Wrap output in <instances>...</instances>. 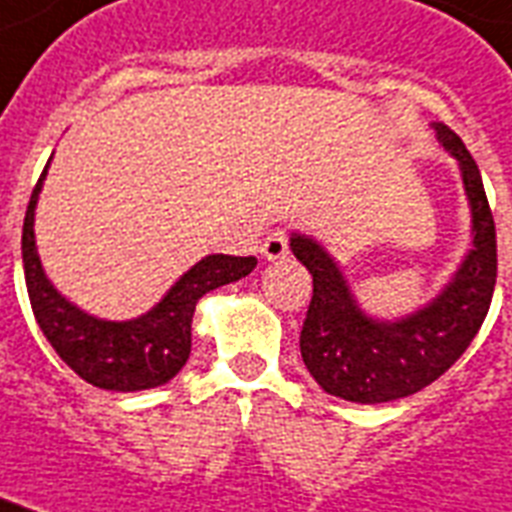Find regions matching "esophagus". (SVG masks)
Listing matches in <instances>:
<instances>
[{
	"instance_id": "obj_1",
	"label": "esophagus",
	"mask_w": 512,
	"mask_h": 512,
	"mask_svg": "<svg viewBox=\"0 0 512 512\" xmlns=\"http://www.w3.org/2000/svg\"><path fill=\"white\" fill-rule=\"evenodd\" d=\"M260 252H263L265 260H271V263H276V260H284V257L289 255L287 231L268 233V239L263 241V247H260Z\"/></svg>"
}]
</instances>
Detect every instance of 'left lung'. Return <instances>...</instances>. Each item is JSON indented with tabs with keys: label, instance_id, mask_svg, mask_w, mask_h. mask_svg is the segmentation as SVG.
Segmentation results:
<instances>
[{
	"label": "left lung",
	"instance_id": "obj_1",
	"mask_svg": "<svg viewBox=\"0 0 512 512\" xmlns=\"http://www.w3.org/2000/svg\"><path fill=\"white\" fill-rule=\"evenodd\" d=\"M438 143L457 159L470 207V249L441 292L401 319H377L358 305L324 244L292 233L289 249L313 276L300 353L329 396L356 404L406 398L438 380L468 350L492 305L497 233L478 164L457 132L433 122Z\"/></svg>",
	"mask_w": 512,
	"mask_h": 512
}]
</instances>
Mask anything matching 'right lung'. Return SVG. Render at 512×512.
<instances>
[{
	"label": "right lung",
	"mask_w": 512,
	"mask_h": 512,
	"mask_svg": "<svg viewBox=\"0 0 512 512\" xmlns=\"http://www.w3.org/2000/svg\"><path fill=\"white\" fill-rule=\"evenodd\" d=\"M52 159V156H50ZM50 167V162H47ZM44 167L23 220V271L36 324L63 361L95 388L132 393L170 382L191 356V321L196 303L212 289L255 271V257L207 255L191 265L148 313L108 321L84 313L47 279L36 252L34 215L42 193Z\"/></svg>",
	"instance_id": "obj_1"
}]
</instances>
